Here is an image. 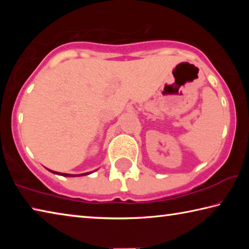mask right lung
Masks as SVG:
<instances>
[{
  "label": "right lung",
  "instance_id": "add662e5",
  "mask_svg": "<svg viewBox=\"0 0 249 249\" xmlns=\"http://www.w3.org/2000/svg\"><path fill=\"white\" fill-rule=\"evenodd\" d=\"M50 172H53V174H54V175H59V176H64V177H82V176H87V175H90V174H92V171L91 172H86V174H80V175H69V174H62V172H57V171H53V170H50V169H48Z\"/></svg>",
  "mask_w": 249,
  "mask_h": 249
}]
</instances>
